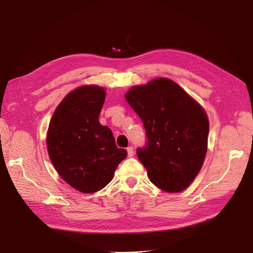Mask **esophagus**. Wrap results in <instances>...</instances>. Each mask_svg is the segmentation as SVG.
<instances>
[{
	"mask_svg": "<svg viewBox=\"0 0 253 253\" xmlns=\"http://www.w3.org/2000/svg\"><path fill=\"white\" fill-rule=\"evenodd\" d=\"M127 153H128V157H129V158L133 157V155H134V150H133V148H132V147H128V148H127Z\"/></svg>",
	"mask_w": 253,
	"mask_h": 253,
	"instance_id": "34e87169",
	"label": "esophagus"
}]
</instances>
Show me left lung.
<instances>
[{"instance_id":"obj_1","label":"left lung","mask_w":253,"mask_h":253,"mask_svg":"<svg viewBox=\"0 0 253 253\" xmlns=\"http://www.w3.org/2000/svg\"><path fill=\"white\" fill-rule=\"evenodd\" d=\"M125 98L145 129L148 141L136 154L150 180L167 193L182 192L205 160L209 133L205 111L166 78L132 87Z\"/></svg>"}]
</instances>
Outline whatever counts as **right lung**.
Here are the masks:
<instances>
[{"mask_svg": "<svg viewBox=\"0 0 253 253\" xmlns=\"http://www.w3.org/2000/svg\"><path fill=\"white\" fill-rule=\"evenodd\" d=\"M105 90L95 85L70 92L53 114L47 132L50 160L61 178L82 193L103 189L127 156L113 132L99 123Z\"/></svg>", "mask_w": 253, "mask_h": 253, "instance_id": "obj_1", "label": "right lung"}]
</instances>
